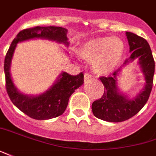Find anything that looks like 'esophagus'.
<instances>
[{
    "label": "esophagus",
    "mask_w": 156,
    "mask_h": 156,
    "mask_svg": "<svg viewBox=\"0 0 156 156\" xmlns=\"http://www.w3.org/2000/svg\"><path fill=\"white\" fill-rule=\"evenodd\" d=\"M92 76L90 74V73H85L84 74V79L85 80H89V79H92Z\"/></svg>",
    "instance_id": "1"
}]
</instances>
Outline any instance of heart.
Returning a JSON list of instances; mask_svg holds the SVG:
<instances>
[{
	"label": "heart",
	"instance_id": "heart-1",
	"mask_svg": "<svg viewBox=\"0 0 156 156\" xmlns=\"http://www.w3.org/2000/svg\"><path fill=\"white\" fill-rule=\"evenodd\" d=\"M125 45L117 36L97 37L86 41L80 47V56L92 61V69L98 75H109L123 58Z\"/></svg>",
	"mask_w": 156,
	"mask_h": 156
}]
</instances>
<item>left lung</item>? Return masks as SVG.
I'll return each mask as SVG.
<instances>
[{"mask_svg": "<svg viewBox=\"0 0 156 156\" xmlns=\"http://www.w3.org/2000/svg\"><path fill=\"white\" fill-rule=\"evenodd\" d=\"M126 35L131 55L112 76L100 77V80L105 86V92L101 98L94 101L92 105L93 115L98 119L109 122L126 121L139 112L149 99L153 86L154 61L150 45L145 39L134 33L126 31ZM134 60H137L140 65L146 83L144 88L131 99L119 91L117 81L122 68Z\"/></svg>", "mask_w": 156, "mask_h": 156, "instance_id": "obj_1", "label": "left lung"}]
</instances>
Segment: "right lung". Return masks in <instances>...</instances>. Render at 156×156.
Listing matches in <instances>:
<instances>
[{
	"label": "right lung",
	"mask_w": 156,
	"mask_h": 156,
	"mask_svg": "<svg viewBox=\"0 0 156 156\" xmlns=\"http://www.w3.org/2000/svg\"><path fill=\"white\" fill-rule=\"evenodd\" d=\"M68 30L65 28L56 26L25 29L19 32L11 44L4 62L6 88L12 104L28 116L35 120H49L61 115L67 108L69 97L84 83V75L70 76L62 72L50 88L39 95H28L20 92L15 87L10 74V68L15 48L19 42L31 39H46L69 46Z\"/></svg>",
	"instance_id": "1"
}]
</instances>
